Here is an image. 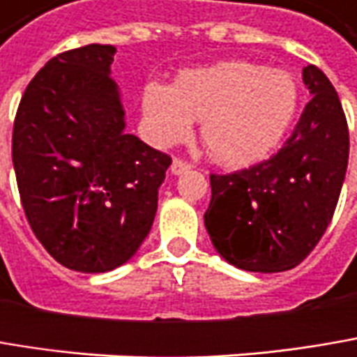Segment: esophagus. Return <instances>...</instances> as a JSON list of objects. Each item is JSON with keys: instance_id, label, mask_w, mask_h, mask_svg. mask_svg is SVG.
Here are the masks:
<instances>
[{"instance_id": "34e87169", "label": "esophagus", "mask_w": 357, "mask_h": 357, "mask_svg": "<svg viewBox=\"0 0 357 357\" xmlns=\"http://www.w3.org/2000/svg\"><path fill=\"white\" fill-rule=\"evenodd\" d=\"M191 162H189V160H183V158H174V160H172V166H170L172 174H183V172H187V170H191Z\"/></svg>"}]
</instances>
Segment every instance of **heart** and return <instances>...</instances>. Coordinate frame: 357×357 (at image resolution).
I'll list each match as a JSON object with an SVG mask.
<instances>
[{
    "instance_id": "b5f03b06",
    "label": "heart",
    "mask_w": 357,
    "mask_h": 357,
    "mask_svg": "<svg viewBox=\"0 0 357 357\" xmlns=\"http://www.w3.org/2000/svg\"><path fill=\"white\" fill-rule=\"evenodd\" d=\"M296 105L298 87L291 73L245 61L187 70L174 87L150 83L144 89V114L156 140H183L192 119H201L203 144L223 166L268 156L287 134Z\"/></svg>"
}]
</instances>
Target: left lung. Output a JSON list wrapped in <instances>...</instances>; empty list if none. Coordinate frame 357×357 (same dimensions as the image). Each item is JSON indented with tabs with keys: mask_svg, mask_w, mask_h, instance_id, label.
Here are the masks:
<instances>
[{
	"mask_svg": "<svg viewBox=\"0 0 357 357\" xmlns=\"http://www.w3.org/2000/svg\"><path fill=\"white\" fill-rule=\"evenodd\" d=\"M311 101L284 146L268 160L211 174L205 227L215 250L250 272L298 266L317 245L344 185L349 132L331 81L315 64L303 68Z\"/></svg>",
	"mask_w": 357,
	"mask_h": 357,
	"instance_id": "1",
	"label": "left lung"
}]
</instances>
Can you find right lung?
I'll return each mask as SVG.
<instances>
[{
	"label": "right lung",
	"instance_id": "obj_1",
	"mask_svg": "<svg viewBox=\"0 0 357 357\" xmlns=\"http://www.w3.org/2000/svg\"><path fill=\"white\" fill-rule=\"evenodd\" d=\"M114 54L112 44L56 54L26 87L13 121L26 219L46 252L77 272H107L136 254L172 162L126 132Z\"/></svg>",
	"mask_w": 357,
	"mask_h": 357
}]
</instances>
